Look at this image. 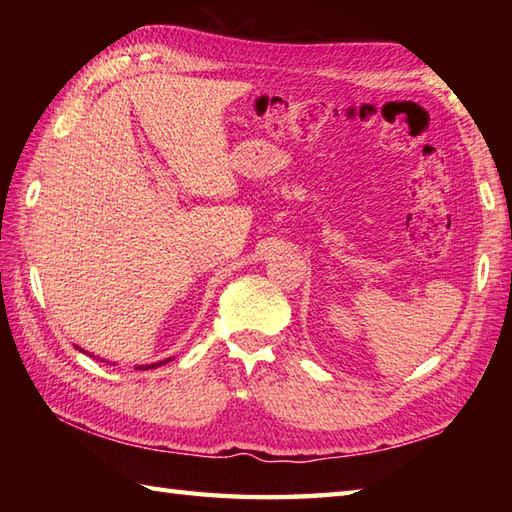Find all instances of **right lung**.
Returning a JSON list of instances; mask_svg holds the SVG:
<instances>
[{
  "instance_id": "right-lung-1",
  "label": "right lung",
  "mask_w": 512,
  "mask_h": 512,
  "mask_svg": "<svg viewBox=\"0 0 512 512\" xmlns=\"http://www.w3.org/2000/svg\"><path fill=\"white\" fill-rule=\"evenodd\" d=\"M76 350H81V347H76ZM83 354H88V356H92L90 352H85V350H81ZM96 358V356H94ZM99 361H103V358H99ZM169 361H173V358H165V361H158V363H149V365H136V369H154V367H160V365H167Z\"/></svg>"
}]
</instances>
